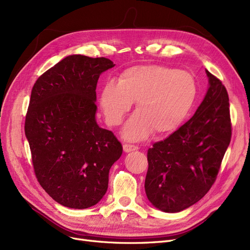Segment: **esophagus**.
Wrapping results in <instances>:
<instances>
[{
    "label": "esophagus",
    "mask_w": 250,
    "mask_h": 250,
    "mask_svg": "<svg viewBox=\"0 0 250 250\" xmlns=\"http://www.w3.org/2000/svg\"><path fill=\"white\" fill-rule=\"evenodd\" d=\"M123 150L125 153H129V152H132V151H136L139 150V147L137 146H133V145H128V144H125L123 145Z\"/></svg>",
    "instance_id": "esophagus-1"
}]
</instances>
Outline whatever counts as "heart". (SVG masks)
<instances>
[{"label":"heart","instance_id":"heart-1","mask_svg":"<svg viewBox=\"0 0 250 250\" xmlns=\"http://www.w3.org/2000/svg\"><path fill=\"white\" fill-rule=\"evenodd\" d=\"M197 84L191 73L162 65L127 68L118 82L101 89L99 104L109 126L121 124L135 103V113L122 129L128 141H140L155 134H168L182 125L194 105Z\"/></svg>","mask_w":250,"mask_h":250}]
</instances>
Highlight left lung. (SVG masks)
<instances>
[{"instance_id":"left-lung-1","label":"left lung","mask_w":250,"mask_h":250,"mask_svg":"<svg viewBox=\"0 0 250 250\" xmlns=\"http://www.w3.org/2000/svg\"><path fill=\"white\" fill-rule=\"evenodd\" d=\"M206 74L209 87L192 118L148 150L145 190L162 212H181L205 196L230 142L227 89L207 69Z\"/></svg>"}]
</instances>
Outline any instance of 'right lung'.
<instances>
[{"instance_id": "1", "label": "right lung", "mask_w": 250, "mask_h": 250, "mask_svg": "<svg viewBox=\"0 0 250 250\" xmlns=\"http://www.w3.org/2000/svg\"><path fill=\"white\" fill-rule=\"evenodd\" d=\"M115 64L106 58L70 55L34 84L25 117L38 182L60 205L87 209L108 186L111 166L123 148L114 133L96 122V85Z\"/></svg>"}]
</instances>
